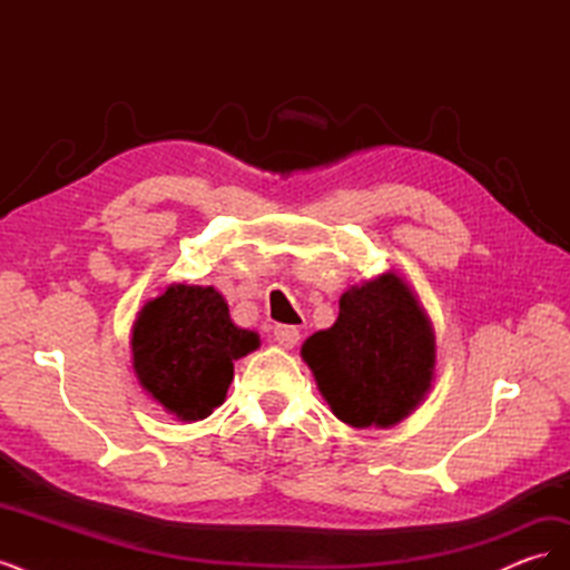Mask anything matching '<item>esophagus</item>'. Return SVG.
I'll return each instance as SVG.
<instances>
[{"label": "esophagus", "mask_w": 570, "mask_h": 570, "mask_svg": "<svg viewBox=\"0 0 570 570\" xmlns=\"http://www.w3.org/2000/svg\"><path fill=\"white\" fill-rule=\"evenodd\" d=\"M273 337H275V342L281 344V347L292 350L299 342V331H297L295 325H275L273 327Z\"/></svg>", "instance_id": "1"}]
</instances>
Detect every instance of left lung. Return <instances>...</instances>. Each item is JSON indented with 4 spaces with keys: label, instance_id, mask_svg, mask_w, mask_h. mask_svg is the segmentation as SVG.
<instances>
[{
    "label": "left lung",
    "instance_id": "1",
    "mask_svg": "<svg viewBox=\"0 0 570 570\" xmlns=\"http://www.w3.org/2000/svg\"><path fill=\"white\" fill-rule=\"evenodd\" d=\"M323 400L352 428H392L435 381V331L416 292L387 271L340 297L337 321L302 344Z\"/></svg>",
    "mask_w": 570,
    "mask_h": 570
}]
</instances>
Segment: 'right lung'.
Here are the masks:
<instances>
[{
  "label": "right lung",
  "mask_w": 570,
  "mask_h": 570,
  "mask_svg": "<svg viewBox=\"0 0 570 570\" xmlns=\"http://www.w3.org/2000/svg\"><path fill=\"white\" fill-rule=\"evenodd\" d=\"M258 344V333L233 323L216 287L174 283L137 312L132 371L166 413L193 423L226 402L235 361Z\"/></svg>",
  "instance_id": "1"
}]
</instances>
